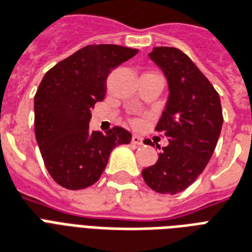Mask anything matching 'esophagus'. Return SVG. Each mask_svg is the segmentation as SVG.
Returning <instances> with one entry per match:
<instances>
[{
  "mask_svg": "<svg viewBox=\"0 0 252 252\" xmlns=\"http://www.w3.org/2000/svg\"><path fill=\"white\" fill-rule=\"evenodd\" d=\"M131 143L135 145V146H141V145H143V139H142L139 135H133V138H131Z\"/></svg>",
  "mask_w": 252,
  "mask_h": 252,
  "instance_id": "34e87169",
  "label": "esophagus"
}]
</instances>
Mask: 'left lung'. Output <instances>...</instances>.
Wrapping results in <instances>:
<instances>
[{
    "label": "left lung",
    "mask_w": 252,
    "mask_h": 252,
    "mask_svg": "<svg viewBox=\"0 0 252 252\" xmlns=\"http://www.w3.org/2000/svg\"><path fill=\"white\" fill-rule=\"evenodd\" d=\"M149 57L169 86L166 107L155 127L169 145L157 163L142 170V177L157 192L174 195L195 182L209 163L222 130V106L209 79L179 49L154 47Z\"/></svg>",
    "instance_id": "1"
}]
</instances>
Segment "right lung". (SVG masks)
<instances>
[{
  "instance_id": "obj_1",
  "label": "right lung",
  "mask_w": 252,
  "mask_h": 252,
  "mask_svg": "<svg viewBox=\"0 0 252 252\" xmlns=\"http://www.w3.org/2000/svg\"><path fill=\"white\" fill-rule=\"evenodd\" d=\"M138 53L119 45H89L43 75L34 97V133L47 171L60 186L81 190L97 182L110 153L127 145L122 127L90 131L92 109L106 95V79Z\"/></svg>"
}]
</instances>
